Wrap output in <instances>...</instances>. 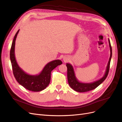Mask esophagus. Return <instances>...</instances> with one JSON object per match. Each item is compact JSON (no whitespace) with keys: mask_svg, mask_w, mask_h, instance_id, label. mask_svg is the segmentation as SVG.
<instances>
[{"mask_svg":"<svg viewBox=\"0 0 122 122\" xmlns=\"http://www.w3.org/2000/svg\"><path fill=\"white\" fill-rule=\"evenodd\" d=\"M63 61H64V62H66L67 61H68V60L69 59H68V57H66V56H64V57H63Z\"/></svg>","mask_w":122,"mask_h":122,"instance_id":"obj_1","label":"esophagus"}]
</instances>
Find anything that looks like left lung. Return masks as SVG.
Returning a JSON list of instances; mask_svg holds the SVG:
<instances>
[{
  "label": "left lung",
  "instance_id": "obj_1",
  "mask_svg": "<svg viewBox=\"0 0 122 122\" xmlns=\"http://www.w3.org/2000/svg\"><path fill=\"white\" fill-rule=\"evenodd\" d=\"M108 42L110 48V51H111V54H110V57L109 59V61L106 68L105 73L102 77H101L100 79L98 80L89 83H84L80 81L77 80L75 72H74L73 67L71 64L70 63H66V66L67 68V79L68 84L72 89L74 91L78 92H85L91 91L94 89L96 88L98 86H99L102 82L107 76L109 69V65L111 63V59L112 57V49L110 42L109 39L108 38Z\"/></svg>",
  "mask_w": 122,
  "mask_h": 122
}]
</instances>
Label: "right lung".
<instances>
[{
	"mask_svg": "<svg viewBox=\"0 0 122 122\" xmlns=\"http://www.w3.org/2000/svg\"><path fill=\"white\" fill-rule=\"evenodd\" d=\"M19 30L20 29L15 35L10 51V59L14 76L19 84L26 89L33 92L41 91L49 85L51 71L57 66L62 64V62L60 60H55L49 62L45 65L42 71L36 75H31L25 72L19 66L15 54V40Z\"/></svg>",
	"mask_w": 122,
	"mask_h": 122,
	"instance_id": "right-lung-1",
	"label": "right lung"
}]
</instances>
